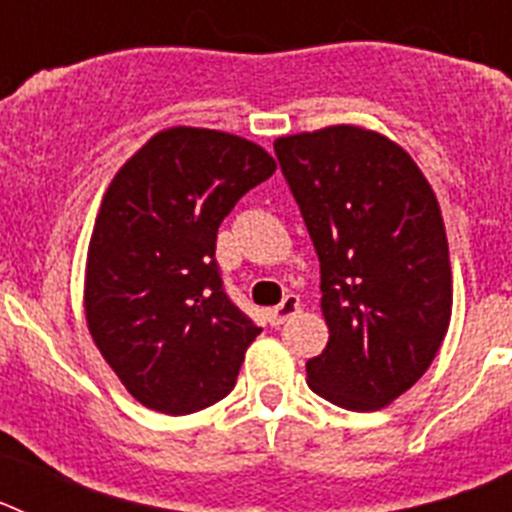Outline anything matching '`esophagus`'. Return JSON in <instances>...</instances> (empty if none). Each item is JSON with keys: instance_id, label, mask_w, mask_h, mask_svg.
I'll use <instances>...</instances> for the list:
<instances>
[{"instance_id": "1", "label": "esophagus", "mask_w": 512, "mask_h": 512, "mask_svg": "<svg viewBox=\"0 0 512 512\" xmlns=\"http://www.w3.org/2000/svg\"><path fill=\"white\" fill-rule=\"evenodd\" d=\"M300 312V297L297 295H287L282 302H279V307H274V310L269 312V323L274 325V328H279V325L287 323L292 315H297Z\"/></svg>"}]
</instances>
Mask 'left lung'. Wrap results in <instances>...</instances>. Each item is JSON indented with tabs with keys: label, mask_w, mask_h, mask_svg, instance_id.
Returning a JSON list of instances; mask_svg holds the SVG:
<instances>
[{
	"label": "left lung",
	"mask_w": 512,
	"mask_h": 512,
	"mask_svg": "<svg viewBox=\"0 0 512 512\" xmlns=\"http://www.w3.org/2000/svg\"><path fill=\"white\" fill-rule=\"evenodd\" d=\"M320 261L328 346L307 361L312 392L379 410L431 366L451 320L443 217L413 158L354 125L274 143Z\"/></svg>",
	"instance_id": "obj_1"
}]
</instances>
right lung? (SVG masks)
Segmentation results:
<instances>
[{
  "mask_svg": "<svg viewBox=\"0 0 512 512\" xmlns=\"http://www.w3.org/2000/svg\"><path fill=\"white\" fill-rule=\"evenodd\" d=\"M274 169L246 138L169 128L112 179L89 243L84 310L104 361L146 408L197 413L235 387L261 328L225 292L217 228Z\"/></svg>",
  "mask_w": 512,
  "mask_h": 512,
  "instance_id": "obj_1",
  "label": "right lung"
}]
</instances>
